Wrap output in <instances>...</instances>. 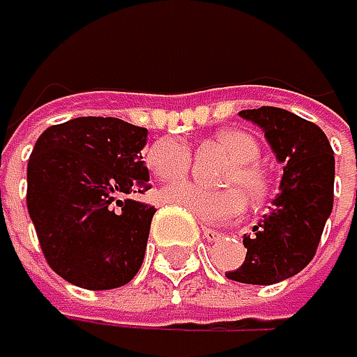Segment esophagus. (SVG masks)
I'll use <instances>...</instances> for the list:
<instances>
[{
    "instance_id": "obj_1",
    "label": "esophagus",
    "mask_w": 357,
    "mask_h": 357,
    "mask_svg": "<svg viewBox=\"0 0 357 357\" xmlns=\"http://www.w3.org/2000/svg\"><path fill=\"white\" fill-rule=\"evenodd\" d=\"M202 234H204V238L208 240V242H218L220 240V231H216V229H210V227H202Z\"/></svg>"
}]
</instances>
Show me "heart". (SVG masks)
Listing matches in <instances>:
<instances>
[{"mask_svg":"<svg viewBox=\"0 0 357 357\" xmlns=\"http://www.w3.org/2000/svg\"><path fill=\"white\" fill-rule=\"evenodd\" d=\"M216 145L225 151L234 164L227 168L222 183L231 187L222 189H206L195 183H174L162 191V199L170 206H178L191 216H195L208 225H220L238 218L246 210V194L252 199H259L267 191V176L263 168L257 164L259 145L257 141L240 130H222L216 135ZM147 164L151 172L162 181H178L189 172L191 153L189 147L174 137L160 139L147 151ZM244 186V190L236 188Z\"/></svg>","mask_w":357,"mask_h":357,"instance_id":"obj_1","label":"heart"}]
</instances>
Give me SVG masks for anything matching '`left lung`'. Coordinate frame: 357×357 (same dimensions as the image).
Returning a JSON list of instances; mask_svg holds the SVG:
<instances>
[{
  "label": "left lung",
  "instance_id": "1",
  "mask_svg": "<svg viewBox=\"0 0 357 357\" xmlns=\"http://www.w3.org/2000/svg\"><path fill=\"white\" fill-rule=\"evenodd\" d=\"M240 115L265 132L284 174L271 212L244 236L242 267L225 275L242 284L269 286L296 275L316 255L333 212L335 151L316 123L286 109L261 107Z\"/></svg>",
  "mask_w": 357,
  "mask_h": 357
}]
</instances>
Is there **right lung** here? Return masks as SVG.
<instances>
[{
	"label": "right lung",
	"instance_id": "1",
	"mask_svg": "<svg viewBox=\"0 0 357 357\" xmlns=\"http://www.w3.org/2000/svg\"><path fill=\"white\" fill-rule=\"evenodd\" d=\"M147 128L117 117H75L43 130L26 166V208L48 265L88 290L128 284L143 265L153 206L143 193Z\"/></svg>",
	"mask_w": 357,
	"mask_h": 357
}]
</instances>
